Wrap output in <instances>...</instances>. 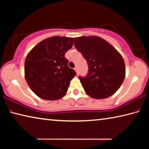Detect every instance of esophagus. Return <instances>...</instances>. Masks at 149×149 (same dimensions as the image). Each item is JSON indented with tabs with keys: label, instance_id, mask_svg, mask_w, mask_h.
I'll return each mask as SVG.
<instances>
[{
	"label": "esophagus",
	"instance_id": "34e87169",
	"mask_svg": "<svg viewBox=\"0 0 149 149\" xmlns=\"http://www.w3.org/2000/svg\"><path fill=\"white\" fill-rule=\"evenodd\" d=\"M74 70H75V72H76L77 74H78V69H77V67H75V68H74Z\"/></svg>",
	"mask_w": 149,
	"mask_h": 149
}]
</instances>
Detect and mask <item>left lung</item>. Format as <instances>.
Segmentation results:
<instances>
[{"label":"left lung","instance_id":"obj_1","mask_svg":"<svg viewBox=\"0 0 149 149\" xmlns=\"http://www.w3.org/2000/svg\"><path fill=\"white\" fill-rule=\"evenodd\" d=\"M74 46L89 66L86 76H79L85 93L97 99L114 95L125 75V63L119 52L105 40L96 36L75 37Z\"/></svg>","mask_w":149,"mask_h":149}]
</instances>
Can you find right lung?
<instances>
[{"label":"right lung","instance_id":"1","mask_svg":"<svg viewBox=\"0 0 149 149\" xmlns=\"http://www.w3.org/2000/svg\"><path fill=\"white\" fill-rule=\"evenodd\" d=\"M74 38L54 36L45 39L29 52L25 60V77L35 95L45 100L61 99L76 75L70 68L65 53Z\"/></svg>","mask_w":149,"mask_h":149}]
</instances>
